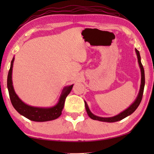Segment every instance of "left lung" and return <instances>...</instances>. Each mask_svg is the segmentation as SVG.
<instances>
[{
    "mask_svg": "<svg viewBox=\"0 0 154 154\" xmlns=\"http://www.w3.org/2000/svg\"><path fill=\"white\" fill-rule=\"evenodd\" d=\"M135 51H136L137 58H138V62H139V67L140 69L141 81H140V86L139 92L138 94L137 97L136 99H135L134 103H132L128 108H127L126 110L121 112L120 113H119L116 116L111 117V118H102V117H98V116H95V115H94L92 112L90 111L89 107H88L87 103L84 100L85 106V109H86L87 113L88 115V116H89L91 119H94V120H98V121L105 122H116L120 121L122 119H123L124 118L130 116V115H131L133 112H134V111L136 110L138 106H139V105H140V103L141 102V100H142L143 90H144V87H145V72H144V69H143V66L141 63V61H140V56L139 51H138L137 49H135Z\"/></svg>",
    "mask_w": 154,
    "mask_h": 154,
    "instance_id": "obj_1",
    "label": "left lung"
}]
</instances>
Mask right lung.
I'll return each mask as SVG.
<instances>
[{
    "instance_id": "obj_1",
    "label": "right lung",
    "mask_w": 154,
    "mask_h": 154,
    "mask_svg": "<svg viewBox=\"0 0 154 154\" xmlns=\"http://www.w3.org/2000/svg\"><path fill=\"white\" fill-rule=\"evenodd\" d=\"M15 58L12 59L11 66L7 77V88H8L10 100L15 110L25 118L34 122H47L56 119L62 114L64 108L65 99L71 92L73 84L63 88L60 96L58 103L51 107H36L28 105L24 103L15 93L12 82V71Z\"/></svg>"
}]
</instances>
